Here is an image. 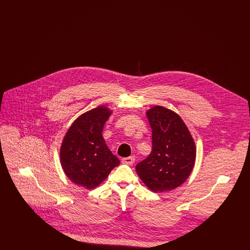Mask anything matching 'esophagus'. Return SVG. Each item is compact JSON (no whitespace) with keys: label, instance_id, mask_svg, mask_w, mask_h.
<instances>
[{"label":"esophagus","instance_id":"esophagus-1","mask_svg":"<svg viewBox=\"0 0 250 250\" xmlns=\"http://www.w3.org/2000/svg\"><path fill=\"white\" fill-rule=\"evenodd\" d=\"M122 162L124 164H126V165H132L134 164L135 162V157L134 156H129V157H125L122 159Z\"/></svg>","mask_w":250,"mask_h":250}]
</instances>
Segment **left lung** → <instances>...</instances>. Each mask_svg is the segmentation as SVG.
Segmentation results:
<instances>
[{"label":"left lung","instance_id":"left-lung-1","mask_svg":"<svg viewBox=\"0 0 250 250\" xmlns=\"http://www.w3.org/2000/svg\"><path fill=\"white\" fill-rule=\"evenodd\" d=\"M152 128V152L136 166L144 185L155 193L175 189L190 175L196 144L185 122L175 111L154 106L146 111Z\"/></svg>","mask_w":250,"mask_h":250}]
</instances>
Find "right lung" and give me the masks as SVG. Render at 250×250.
I'll list each match as a JSON object with an SVG mask.
<instances>
[{"mask_svg":"<svg viewBox=\"0 0 250 250\" xmlns=\"http://www.w3.org/2000/svg\"><path fill=\"white\" fill-rule=\"evenodd\" d=\"M112 114L105 105L90 109L73 122L60 149V162L72 182L87 189L102 184L120 164L102 136L104 125Z\"/></svg>","mask_w":250,"mask_h":250,"instance_id":"obj_1","label":"right lung"}]
</instances>
